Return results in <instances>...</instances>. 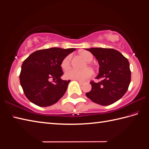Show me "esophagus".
Segmentation results:
<instances>
[{
  "instance_id": "1",
  "label": "esophagus",
  "mask_w": 149,
  "mask_h": 149,
  "mask_svg": "<svg viewBox=\"0 0 149 149\" xmlns=\"http://www.w3.org/2000/svg\"><path fill=\"white\" fill-rule=\"evenodd\" d=\"M76 81H78V83L80 84V85H83L84 84V81H79V80H76Z\"/></svg>"
}]
</instances>
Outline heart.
Masks as SVG:
<instances>
[{"mask_svg": "<svg viewBox=\"0 0 149 149\" xmlns=\"http://www.w3.org/2000/svg\"><path fill=\"white\" fill-rule=\"evenodd\" d=\"M80 57L83 58L84 60L87 62V64H85L83 66V68H87V64L88 65H91V62L93 60V55L91 53L87 51H84L80 52ZM71 56L70 55H67L65 57L61 62L62 68L66 70L71 66ZM92 68H94L93 66H92ZM92 75V72L90 69L85 68L82 70H78L74 68L69 69L65 72V77L68 79L71 80H79V81H84L87 79L91 78Z\"/></svg>", "mask_w": 149, "mask_h": 149, "instance_id": "1", "label": "heart"}]
</instances>
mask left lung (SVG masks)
<instances>
[{
	"label": "left lung",
	"instance_id": "8db88e82",
	"mask_svg": "<svg viewBox=\"0 0 149 149\" xmlns=\"http://www.w3.org/2000/svg\"><path fill=\"white\" fill-rule=\"evenodd\" d=\"M91 52L100 64L95 83L91 81V91L86 95L91 101L102 106H108L121 99L127 91L131 82V70L127 59L121 53L112 48H92Z\"/></svg>",
	"mask_w": 149,
	"mask_h": 149
}]
</instances>
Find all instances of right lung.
<instances>
[{"label":"right lung","instance_id":"right-lung-1","mask_svg":"<svg viewBox=\"0 0 149 149\" xmlns=\"http://www.w3.org/2000/svg\"><path fill=\"white\" fill-rule=\"evenodd\" d=\"M75 49H39L25 59L22 65L19 81L30 101L40 107H46L56 103L63 96L70 80H62L60 78L63 74L61 62Z\"/></svg>","mask_w":149,"mask_h":149}]
</instances>
